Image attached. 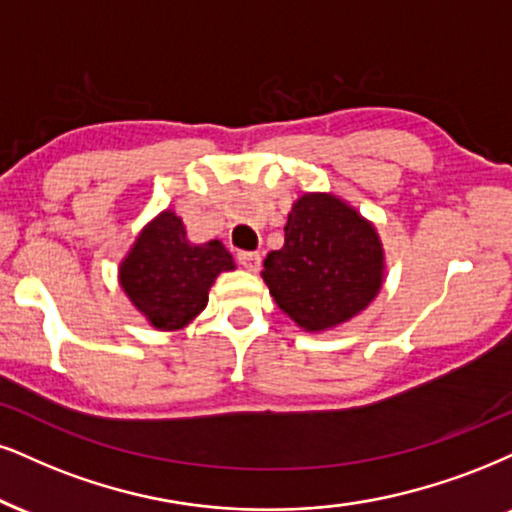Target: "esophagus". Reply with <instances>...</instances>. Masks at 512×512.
<instances>
[{
	"mask_svg": "<svg viewBox=\"0 0 512 512\" xmlns=\"http://www.w3.org/2000/svg\"><path fill=\"white\" fill-rule=\"evenodd\" d=\"M237 261L242 263L246 270H258V268H261V254H258V251H239Z\"/></svg>",
	"mask_w": 512,
	"mask_h": 512,
	"instance_id": "obj_1",
	"label": "esophagus"
}]
</instances>
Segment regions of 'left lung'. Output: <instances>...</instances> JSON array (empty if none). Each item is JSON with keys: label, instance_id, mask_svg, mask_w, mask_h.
I'll list each match as a JSON object with an SVG mask.
<instances>
[{"label": "left lung", "instance_id": "8db88e82", "mask_svg": "<svg viewBox=\"0 0 512 512\" xmlns=\"http://www.w3.org/2000/svg\"><path fill=\"white\" fill-rule=\"evenodd\" d=\"M277 306L308 332L353 318L382 285L375 227L332 194H304L285 225V246L263 261Z\"/></svg>", "mask_w": 512, "mask_h": 512}]
</instances>
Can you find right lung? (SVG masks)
Here are the masks:
<instances>
[{
  "label": "right lung",
  "mask_w": 512,
  "mask_h": 512,
  "mask_svg": "<svg viewBox=\"0 0 512 512\" xmlns=\"http://www.w3.org/2000/svg\"><path fill=\"white\" fill-rule=\"evenodd\" d=\"M232 268L235 261L218 239L189 244L182 220L163 211L144 227L123 261L121 285L151 325L180 330L204 311L218 273Z\"/></svg>",
  "instance_id": "obj_1"
}]
</instances>
